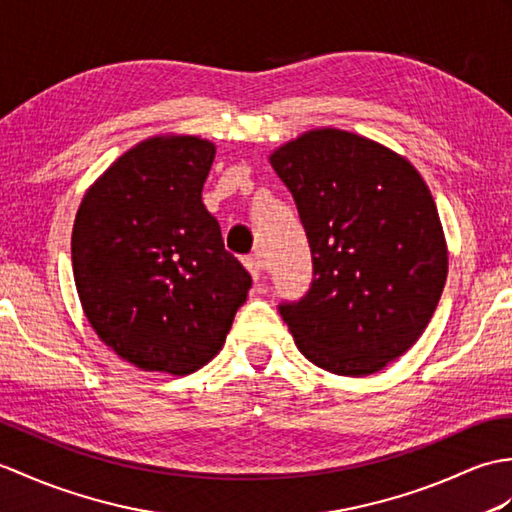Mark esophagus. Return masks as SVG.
Returning a JSON list of instances; mask_svg holds the SVG:
<instances>
[{
  "instance_id": "34e87169",
  "label": "esophagus",
  "mask_w": 512,
  "mask_h": 512,
  "mask_svg": "<svg viewBox=\"0 0 512 512\" xmlns=\"http://www.w3.org/2000/svg\"><path fill=\"white\" fill-rule=\"evenodd\" d=\"M242 264L246 266V270H248V272H251L253 279H259L261 270H264V266H261V261H259L255 255H248V257H244V259H242Z\"/></svg>"
}]
</instances>
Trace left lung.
<instances>
[{"mask_svg": "<svg viewBox=\"0 0 512 512\" xmlns=\"http://www.w3.org/2000/svg\"><path fill=\"white\" fill-rule=\"evenodd\" d=\"M299 209L314 279L281 303L296 347L329 373L362 377L406 353L447 279L434 198L414 165L377 141L318 128L270 154Z\"/></svg>", "mask_w": 512, "mask_h": 512, "instance_id": "8db88e82", "label": "left lung"}]
</instances>
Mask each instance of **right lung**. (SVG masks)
<instances>
[{
	"label": "right lung",
	"mask_w": 512,
	"mask_h": 512,
	"mask_svg": "<svg viewBox=\"0 0 512 512\" xmlns=\"http://www.w3.org/2000/svg\"><path fill=\"white\" fill-rule=\"evenodd\" d=\"M216 146L152 137L95 181L76 213L71 266L100 340L144 371L189 375L216 358L251 275L202 205Z\"/></svg>",
	"instance_id": "obj_1"
}]
</instances>
